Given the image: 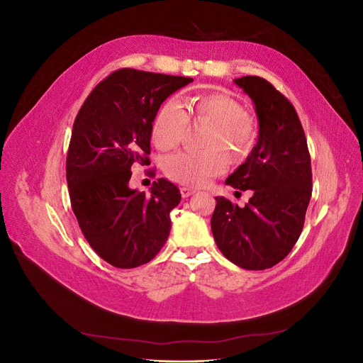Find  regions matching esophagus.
Returning <instances> with one entry per match:
<instances>
[{
	"instance_id": "esophagus-1",
	"label": "esophagus",
	"mask_w": 363,
	"mask_h": 363,
	"mask_svg": "<svg viewBox=\"0 0 363 363\" xmlns=\"http://www.w3.org/2000/svg\"><path fill=\"white\" fill-rule=\"evenodd\" d=\"M195 192H196L195 189L188 188V186H183V188L180 189V194H182L183 199H188V196H191V195H192V194H195Z\"/></svg>"
}]
</instances>
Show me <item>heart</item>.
Returning <instances> with one entry per match:
<instances>
[{"mask_svg":"<svg viewBox=\"0 0 363 363\" xmlns=\"http://www.w3.org/2000/svg\"><path fill=\"white\" fill-rule=\"evenodd\" d=\"M188 119L208 123L203 151H179L163 160V172L172 182L203 186L223 174L228 156L245 159L255 145L256 124L235 98L224 94H203L179 101H164L152 124V140L160 150L177 147L188 127Z\"/></svg>","mask_w":363,"mask_h":363,"instance_id":"1","label":"heart"}]
</instances>
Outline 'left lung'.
<instances>
[{
    "mask_svg": "<svg viewBox=\"0 0 363 363\" xmlns=\"http://www.w3.org/2000/svg\"><path fill=\"white\" fill-rule=\"evenodd\" d=\"M235 83L255 103L257 144L228 175L227 184L252 191L244 207L216 196L211 219L219 251L244 269H267L298 240L312 195L311 155L300 118L288 98L265 79L247 75Z\"/></svg>",
    "mask_w": 363,
    "mask_h": 363,
    "instance_id": "obj_1",
    "label": "left lung"
}]
</instances>
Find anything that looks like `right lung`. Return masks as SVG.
<instances>
[{
  "label": "right lung",
  "mask_w": 363,
  "mask_h": 363,
  "mask_svg": "<svg viewBox=\"0 0 363 363\" xmlns=\"http://www.w3.org/2000/svg\"><path fill=\"white\" fill-rule=\"evenodd\" d=\"M189 77L118 69L86 98L74 121L67 182L74 215L94 251L116 268L155 259L171 232L182 195L159 179L150 195L130 189L131 167L150 164L152 123L162 103Z\"/></svg>",
  "instance_id": "obj_1"
}]
</instances>
